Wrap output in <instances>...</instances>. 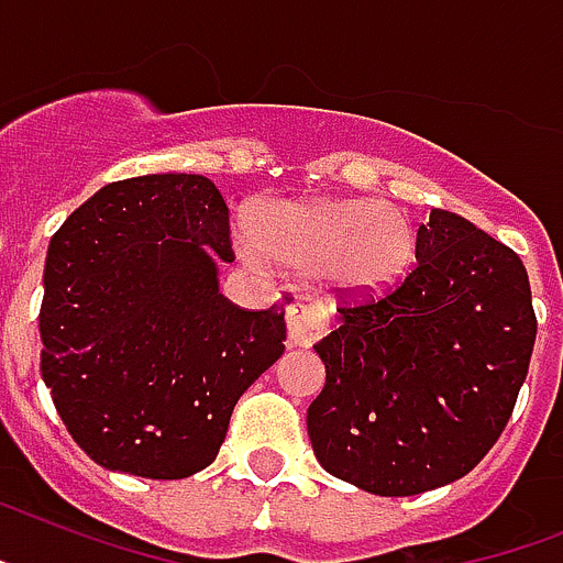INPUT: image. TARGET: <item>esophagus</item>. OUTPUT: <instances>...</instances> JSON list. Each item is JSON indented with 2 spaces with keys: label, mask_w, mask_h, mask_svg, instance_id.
<instances>
[{
  "label": "esophagus",
  "mask_w": 563,
  "mask_h": 563,
  "mask_svg": "<svg viewBox=\"0 0 563 563\" xmlns=\"http://www.w3.org/2000/svg\"><path fill=\"white\" fill-rule=\"evenodd\" d=\"M331 313L310 299H296L287 310V347H310L328 333Z\"/></svg>",
  "instance_id": "1"
}]
</instances>
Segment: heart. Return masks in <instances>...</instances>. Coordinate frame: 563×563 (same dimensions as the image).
<instances>
[{
  "instance_id": "obj_1",
  "label": "heart",
  "mask_w": 563,
  "mask_h": 563,
  "mask_svg": "<svg viewBox=\"0 0 563 563\" xmlns=\"http://www.w3.org/2000/svg\"><path fill=\"white\" fill-rule=\"evenodd\" d=\"M255 250L333 290L374 299L408 276L417 232L402 209L379 201L271 203L250 227Z\"/></svg>"
}]
</instances>
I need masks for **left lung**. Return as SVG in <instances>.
I'll return each instance as SVG.
<instances>
[{
  "mask_svg": "<svg viewBox=\"0 0 563 563\" xmlns=\"http://www.w3.org/2000/svg\"><path fill=\"white\" fill-rule=\"evenodd\" d=\"M316 345V460L360 489L406 498L468 475L498 443L527 379L538 319L523 262L466 218L431 209L417 264L385 296L339 305Z\"/></svg>",
  "mask_w": 563,
  "mask_h": 563,
  "instance_id": "obj_1",
  "label": "left lung"
}]
</instances>
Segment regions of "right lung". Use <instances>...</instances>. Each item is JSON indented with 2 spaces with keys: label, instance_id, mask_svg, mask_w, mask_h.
<instances>
[{
  "label": "right lung",
  "instance_id": "obj_1",
  "mask_svg": "<svg viewBox=\"0 0 563 563\" xmlns=\"http://www.w3.org/2000/svg\"><path fill=\"white\" fill-rule=\"evenodd\" d=\"M230 253V209L203 175L109 184L54 232L40 368L95 463L152 481L201 472L241 394L285 354V305L218 292Z\"/></svg>",
  "mask_w": 563,
  "mask_h": 563
}]
</instances>
